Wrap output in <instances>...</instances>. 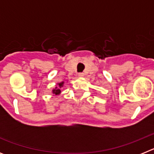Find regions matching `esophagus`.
<instances>
[{
  "label": "esophagus",
  "instance_id": "obj_1",
  "mask_svg": "<svg viewBox=\"0 0 154 154\" xmlns=\"http://www.w3.org/2000/svg\"><path fill=\"white\" fill-rule=\"evenodd\" d=\"M78 75H79V77H83V76H84V73L83 72H79Z\"/></svg>",
  "mask_w": 154,
  "mask_h": 154
}]
</instances>
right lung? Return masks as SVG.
<instances>
[{
  "instance_id": "right-lung-1",
  "label": "right lung",
  "mask_w": 154,
  "mask_h": 154,
  "mask_svg": "<svg viewBox=\"0 0 154 154\" xmlns=\"http://www.w3.org/2000/svg\"><path fill=\"white\" fill-rule=\"evenodd\" d=\"M64 82H60V83L58 84V86L55 87V89H54L52 90V93L55 94V95H59L61 93V88L63 86Z\"/></svg>"
}]
</instances>
